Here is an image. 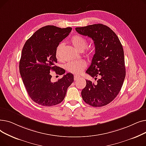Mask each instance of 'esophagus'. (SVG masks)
Wrapping results in <instances>:
<instances>
[{"label":"esophagus","mask_w":146,"mask_h":146,"mask_svg":"<svg viewBox=\"0 0 146 146\" xmlns=\"http://www.w3.org/2000/svg\"><path fill=\"white\" fill-rule=\"evenodd\" d=\"M79 79H80V76H78V75H74V80L75 81L78 80Z\"/></svg>","instance_id":"1"}]
</instances>
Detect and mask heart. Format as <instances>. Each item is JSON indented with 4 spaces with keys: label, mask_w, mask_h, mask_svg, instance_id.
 Wrapping results in <instances>:
<instances>
[{
    "label": "heart",
    "mask_w": 146,
    "mask_h": 146,
    "mask_svg": "<svg viewBox=\"0 0 146 146\" xmlns=\"http://www.w3.org/2000/svg\"><path fill=\"white\" fill-rule=\"evenodd\" d=\"M71 42L74 48L78 51H83L88 46V41L83 36L79 35H75L71 38ZM64 44L61 42L58 44L56 49V56L57 59L61 58V51H62ZM86 66V63L83 60L73 61L68 62L65 65L66 70L72 73H81Z\"/></svg>",
    "instance_id": "obj_1"
}]
</instances>
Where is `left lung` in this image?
Instances as JSON below:
<instances>
[{"mask_svg": "<svg viewBox=\"0 0 146 146\" xmlns=\"http://www.w3.org/2000/svg\"><path fill=\"white\" fill-rule=\"evenodd\" d=\"M79 34L93 40L95 53L86 73L101 78L94 83L86 80L82 90L83 100L94 107L111 102L119 94L125 77L124 54L118 37L113 31L101 24L76 28Z\"/></svg>", "mask_w": 146, "mask_h": 146, "instance_id": "obj_1", "label": "left lung"}]
</instances>
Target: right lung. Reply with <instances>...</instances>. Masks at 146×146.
Wrapping results in <instances>:
<instances>
[{"label":"right lung","mask_w":146,"mask_h":146,"mask_svg":"<svg viewBox=\"0 0 146 146\" xmlns=\"http://www.w3.org/2000/svg\"><path fill=\"white\" fill-rule=\"evenodd\" d=\"M72 28L53 25L41 28L26 41L22 50L19 72L26 90L32 100L38 105L51 106L62 102L67 88L74 81L68 73L56 82H52L51 71L63 75L65 70L56 66V49Z\"/></svg>","instance_id":"right-lung-1"}]
</instances>
